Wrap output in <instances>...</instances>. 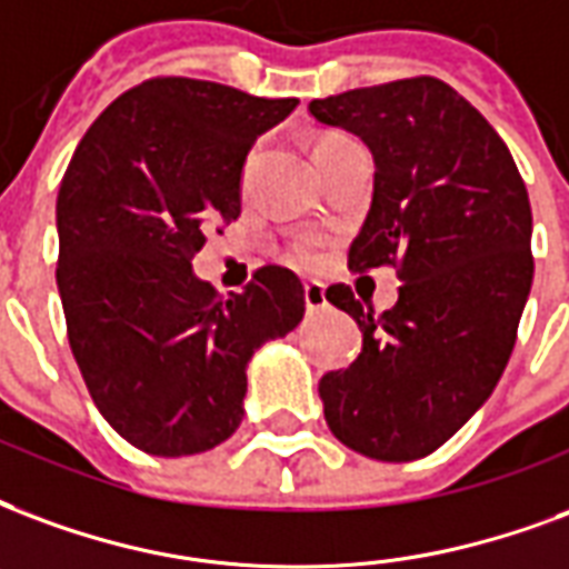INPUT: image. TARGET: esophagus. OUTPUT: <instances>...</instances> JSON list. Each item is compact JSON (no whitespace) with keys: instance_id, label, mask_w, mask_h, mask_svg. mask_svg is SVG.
<instances>
[{"instance_id":"34e87169","label":"esophagus","mask_w":569,"mask_h":569,"mask_svg":"<svg viewBox=\"0 0 569 569\" xmlns=\"http://www.w3.org/2000/svg\"><path fill=\"white\" fill-rule=\"evenodd\" d=\"M305 305H307V310H310V313L322 310V307L328 305L326 286L317 283V280H307V283H305Z\"/></svg>"}]
</instances>
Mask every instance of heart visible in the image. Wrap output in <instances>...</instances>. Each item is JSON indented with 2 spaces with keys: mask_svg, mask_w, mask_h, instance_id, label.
Returning a JSON list of instances; mask_svg holds the SVG:
<instances>
[{
  "mask_svg": "<svg viewBox=\"0 0 569 569\" xmlns=\"http://www.w3.org/2000/svg\"><path fill=\"white\" fill-rule=\"evenodd\" d=\"M338 141H343V134H326V138H319L317 147H313V156L322 153V150H328V147H335ZM296 256L301 259V262H310L313 256H317V241L313 238H305V241L296 243Z\"/></svg>",
  "mask_w": 569,
  "mask_h": 569,
  "instance_id": "b5f03b06",
  "label": "heart"
}]
</instances>
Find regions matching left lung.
Listing matches in <instances>:
<instances>
[{"mask_svg": "<svg viewBox=\"0 0 569 569\" xmlns=\"http://www.w3.org/2000/svg\"><path fill=\"white\" fill-rule=\"evenodd\" d=\"M319 123L373 153V201L349 268H398L382 313L343 283L326 298L361 328V352L319 380L331 435L377 461L431 456L477 413L516 347L533 280L531 201L500 134L437 78L313 99Z\"/></svg>", "mask_w": 569, "mask_h": 569, "instance_id": "1", "label": "left lung"}]
</instances>
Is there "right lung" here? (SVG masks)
Here are the masks:
<instances>
[{"mask_svg":"<svg viewBox=\"0 0 569 569\" xmlns=\"http://www.w3.org/2000/svg\"><path fill=\"white\" fill-rule=\"evenodd\" d=\"M298 99L150 78L87 129L57 196L74 361L113 431L159 458L208 452L243 419L252 352L305 317L280 264L217 296L192 273L204 231L241 213L243 159Z\"/></svg>","mask_w":569,"mask_h":569,"instance_id":"right-lung-1","label":"right lung"}]
</instances>
